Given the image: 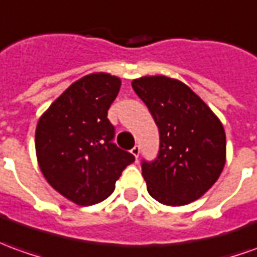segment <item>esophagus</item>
Masks as SVG:
<instances>
[{"mask_svg":"<svg viewBox=\"0 0 257 257\" xmlns=\"http://www.w3.org/2000/svg\"><path fill=\"white\" fill-rule=\"evenodd\" d=\"M131 153L134 154L135 157L138 159V157H139V153H141V146H139V145H135V146L132 147V150H131Z\"/></svg>","mask_w":257,"mask_h":257,"instance_id":"1","label":"esophagus"}]
</instances>
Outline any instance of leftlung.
Returning <instances> with one entry per match:
<instances>
[{
	"label": "left lung",
	"mask_w": 257,
	"mask_h": 257,
	"mask_svg": "<svg viewBox=\"0 0 257 257\" xmlns=\"http://www.w3.org/2000/svg\"><path fill=\"white\" fill-rule=\"evenodd\" d=\"M159 128L157 157L142 160L147 192L167 206H182L207 192L225 164V132L188 86L167 76L132 82Z\"/></svg>",
	"instance_id": "1"
}]
</instances>
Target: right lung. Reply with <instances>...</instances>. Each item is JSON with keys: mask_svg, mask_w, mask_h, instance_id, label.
<instances>
[{"mask_svg": "<svg viewBox=\"0 0 257 257\" xmlns=\"http://www.w3.org/2000/svg\"><path fill=\"white\" fill-rule=\"evenodd\" d=\"M121 80L108 73L79 79L48 108L36 129V153L48 184L66 199L91 206L108 197L134 154L114 143L107 118Z\"/></svg>", "mask_w": 257, "mask_h": 257, "instance_id": "add662e5", "label": "right lung"}]
</instances>
